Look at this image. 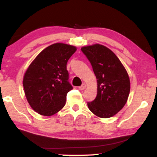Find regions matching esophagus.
<instances>
[{"mask_svg":"<svg viewBox=\"0 0 157 157\" xmlns=\"http://www.w3.org/2000/svg\"><path fill=\"white\" fill-rule=\"evenodd\" d=\"M86 85L85 84V83H83L82 85V86H79V88L78 89H80V90H81V91H82V90H84L85 89H86Z\"/></svg>","mask_w":157,"mask_h":157,"instance_id":"1","label":"esophagus"}]
</instances>
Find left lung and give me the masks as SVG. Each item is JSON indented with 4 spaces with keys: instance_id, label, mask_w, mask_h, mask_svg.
<instances>
[{
    "instance_id": "1",
    "label": "left lung",
    "mask_w": 157,
    "mask_h": 157,
    "mask_svg": "<svg viewBox=\"0 0 157 157\" xmlns=\"http://www.w3.org/2000/svg\"><path fill=\"white\" fill-rule=\"evenodd\" d=\"M81 51L92 66L97 80V94L88 102L90 111L109 118L121 110L130 92V80L125 67L113 52L100 44L84 46Z\"/></svg>"
}]
</instances>
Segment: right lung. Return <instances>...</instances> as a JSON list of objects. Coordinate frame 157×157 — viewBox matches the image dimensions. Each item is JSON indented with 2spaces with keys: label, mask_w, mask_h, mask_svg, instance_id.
<instances>
[{
  "label": "right lung",
  "mask_w": 157,
  "mask_h": 157,
  "mask_svg": "<svg viewBox=\"0 0 157 157\" xmlns=\"http://www.w3.org/2000/svg\"><path fill=\"white\" fill-rule=\"evenodd\" d=\"M76 50L70 45L52 44L30 64L23 85L28 102L36 112L52 116L64 107L66 95L73 89L66 64Z\"/></svg>",
  "instance_id": "add662e5"
}]
</instances>
